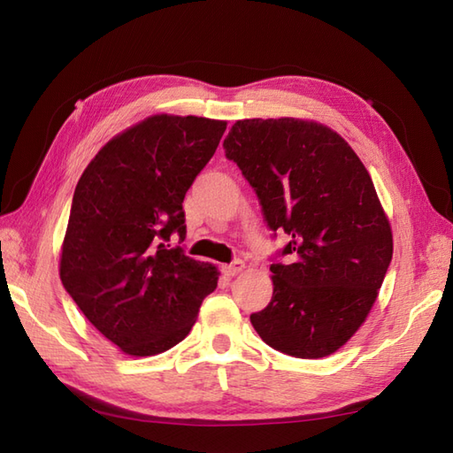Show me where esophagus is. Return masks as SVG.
Returning <instances> with one entry per match:
<instances>
[{"mask_svg":"<svg viewBox=\"0 0 453 453\" xmlns=\"http://www.w3.org/2000/svg\"><path fill=\"white\" fill-rule=\"evenodd\" d=\"M243 268H245V263H243V261H234L232 265H224V266H221V273L232 278V276H237L239 273H242Z\"/></svg>","mask_w":453,"mask_h":453,"instance_id":"1","label":"esophagus"}]
</instances>
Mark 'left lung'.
<instances>
[{
	"mask_svg": "<svg viewBox=\"0 0 453 453\" xmlns=\"http://www.w3.org/2000/svg\"><path fill=\"white\" fill-rule=\"evenodd\" d=\"M273 232L290 235L271 265L273 300L258 336L296 358H325L368 317L393 257V234L368 169L329 127L302 119L237 120L224 140Z\"/></svg>",
	"mask_w": 453,
	"mask_h": 453,
	"instance_id": "8db88e82",
	"label": "left lung"
}]
</instances>
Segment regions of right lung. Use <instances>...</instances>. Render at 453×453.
<instances>
[{"mask_svg": "<svg viewBox=\"0 0 453 453\" xmlns=\"http://www.w3.org/2000/svg\"><path fill=\"white\" fill-rule=\"evenodd\" d=\"M227 122L153 114L117 134L85 167L60 253L62 284L128 356L179 344L216 290L218 268L173 247L187 235L182 200Z\"/></svg>", "mask_w": 453, "mask_h": 453, "instance_id": "add662e5", "label": "right lung"}]
</instances>
